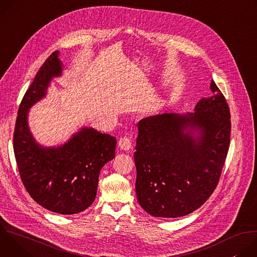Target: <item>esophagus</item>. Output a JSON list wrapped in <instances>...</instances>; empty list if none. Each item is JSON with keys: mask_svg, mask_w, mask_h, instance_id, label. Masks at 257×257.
Here are the masks:
<instances>
[{"mask_svg": "<svg viewBox=\"0 0 257 257\" xmlns=\"http://www.w3.org/2000/svg\"><path fill=\"white\" fill-rule=\"evenodd\" d=\"M119 146L124 150V151H129L132 149V142H131V139L127 136H124V137H121L120 140H119Z\"/></svg>", "mask_w": 257, "mask_h": 257, "instance_id": "34e87169", "label": "esophagus"}]
</instances>
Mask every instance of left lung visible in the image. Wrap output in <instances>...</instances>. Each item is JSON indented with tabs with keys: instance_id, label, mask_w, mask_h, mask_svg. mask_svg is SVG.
I'll list each match as a JSON object with an SVG mask.
<instances>
[{
	"instance_id": "obj_1",
	"label": "left lung",
	"mask_w": 257,
	"mask_h": 257,
	"mask_svg": "<svg viewBox=\"0 0 257 257\" xmlns=\"http://www.w3.org/2000/svg\"><path fill=\"white\" fill-rule=\"evenodd\" d=\"M210 90L212 95L201 98L194 113H166L137 124L136 195L153 216L187 215L217 185L230 146L231 115L213 80Z\"/></svg>"
}]
</instances>
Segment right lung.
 <instances>
[{"mask_svg": "<svg viewBox=\"0 0 257 257\" xmlns=\"http://www.w3.org/2000/svg\"><path fill=\"white\" fill-rule=\"evenodd\" d=\"M54 52L43 64L25 92L15 124L13 148L20 178L34 201L61 214L78 213L95 199L101 168L115 158L114 136L83 127L64 144L45 148L28 126L29 108L46 96L63 64Z\"/></svg>", "mask_w": 257, "mask_h": 257, "instance_id": "obj_1", "label": "right lung"}]
</instances>
